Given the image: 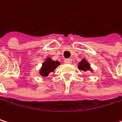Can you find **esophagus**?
Wrapping results in <instances>:
<instances>
[{"label": "esophagus", "instance_id": "34e87169", "mask_svg": "<svg viewBox=\"0 0 122 122\" xmlns=\"http://www.w3.org/2000/svg\"><path fill=\"white\" fill-rule=\"evenodd\" d=\"M64 62H65L66 64H71V62H72V60H71V58H67V59H65V60H64Z\"/></svg>", "mask_w": 122, "mask_h": 122}]
</instances>
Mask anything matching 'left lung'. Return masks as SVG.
I'll return each instance as SVG.
<instances>
[{
    "label": "left lung",
    "mask_w": 122,
    "mask_h": 122,
    "mask_svg": "<svg viewBox=\"0 0 122 122\" xmlns=\"http://www.w3.org/2000/svg\"><path fill=\"white\" fill-rule=\"evenodd\" d=\"M78 69L83 71H90L91 72L93 71L92 68L90 67V64L88 63V61H87V60L85 58H82L81 60V61L78 63Z\"/></svg>",
    "instance_id": "obj_1"
}]
</instances>
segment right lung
<instances>
[{"instance_id":"right-lung-1","label":"right lung","mask_w":122,"mask_h":122,"mask_svg":"<svg viewBox=\"0 0 122 122\" xmlns=\"http://www.w3.org/2000/svg\"><path fill=\"white\" fill-rule=\"evenodd\" d=\"M60 65V62L58 61H53L51 57L46 58L45 61L42 64V66L40 69L39 74L42 76H48L51 72L54 71L56 68Z\"/></svg>"}]
</instances>
